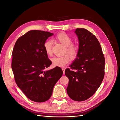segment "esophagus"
<instances>
[{
	"label": "esophagus",
	"instance_id": "1",
	"mask_svg": "<svg viewBox=\"0 0 120 120\" xmlns=\"http://www.w3.org/2000/svg\"><path fill=\"white\" fill-rule=\"evenodd\" d=\"M62 70L63 71V74L64 75V73H65V68H62Z\"/></svg>",
	"mask_w": 120,
	"mask_h": 120
}]
</instances>
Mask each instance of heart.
<instances>
[{"label":"heart","instance_id":"b5f03b06","mask_svg":"<svg viewBox=\"0 0 120 120\" xmlns=\"http://www.w3.org/2000/svg\"><path fill=\"white\" fill-rule=\"evenodd\" d=\"M55 39L65 46L64 53L66 54L61 56L54 57L51 59V61L54 66L64 67L70 61L69 56L71 60H74L77 57L79 52V46L75 43H72V39L71 37L64 32L58 34L55 37ZM52 41L50 39L46 40L43 43L45 52L49 56L52 55Z\"/></svg>","mask_w":120,"mask_h":120}]
</instances>
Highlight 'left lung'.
Returning <instances> with one entry per match:
<instances>
[{"instance_id":"left-lung-1","label":"left lung","mask_w":120,"mask_h":120,"mask_svg":"<svg viewBox=\"0 0 120 120\" xmlns=\"http://www.w3.org/2000/svg\"><path fill=\"white\" fill-rule=\"evenodd\" d=\"M79 52L75 61L65 70L69 82L67 89L71 99L82 101L91 97L102 82L105 60L100 43L92 32L85 28L75 31Z\"/></svg>"}]
</instances>
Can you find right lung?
Listing matches in <instances>:
<instances>
[{"mask_svg":"<svg viewBox=\"0 0 120 120\" xmlns=\"http://www.w3.org/2000/svg\"><path fill=\"white\" fill-rule=\"evenodd\" d=\"M52 35L48 31L30 30L18 38L12 50L11 68L15 81L24 95L35 102L49 99L63 74L59 67L45 71L52 63L43 43Z\"/></svg>","mask_w":120,"mask_h":120,"instance_id":"right-lung-1","label":"right lung"}]
</instances>
